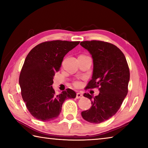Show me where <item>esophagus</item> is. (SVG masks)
<instances>
[{
  "label": "esophagus",
  "mask_w": 148,
  "mask_h": 148,
  "mask_svg": "<svg viewBox=\"0 0 148 148\" xmlns=\"http://www.w3.org/2000/svg\"><path fill=\"white\" fill-rule=\"evenodd\" d=\"M82 97H83V95H82L81 92H77V94H76V99H81V98H82Z\"/></svg>",
  "instance_id": "obj_1"
}]
</instances>
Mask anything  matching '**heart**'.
Returning <instances> with one entry per match:
<instances>
[{"label": "heart", "instance_id": "heart-1", "mask_svg": "<svg viewBox=\"0 0 148 148\" xmlns=\"http://www.w3.org/2000/svg\"><path fill=\"white\" fill-rule=\"evenodd\" d=\"M74 85L76 87H79L80 85H81V83H80L79 82H75L74 83Z\"/></svg>", "mask_w": 148, "mask_h": 148}]
</instances>
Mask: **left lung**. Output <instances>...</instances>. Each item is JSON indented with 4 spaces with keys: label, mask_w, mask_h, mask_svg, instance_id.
<instances>
[{
    "label": "left lung",
    "mask_w": 148,
    "mask_h": 148,
    "mask_svg": "<svg viewBox=\"0 0 148 148\" xmlns=\"http://www.w3.org/2000/svg\"><path fill=\"white\" fill-rule=\"evenodd\" d=\"M80 45L86 49L93 60L92 79L86 89L99 87V94L93 97L84 93L91 101L89 110L82 116L91 123H101L117 113L128 92L130 72L124 54L118 47L99 40L84 41Z\"/></svg>",
    "instance_id": "1"
}]
</instances>
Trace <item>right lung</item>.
<instances>
[{
	"mask_svg": "<svg viewBox=\"0 0 148 148\" xmlns=\"http://www.w3.org/2000/svg\"><path fill=\"white\" fill-rule=\"evenodd\" d=\"M79 42L53 40L42 42L32 48L25 60L19 75L21 96L30 113L42 121L58 117L62 105L76 98L71 89L56 95L52 87L55 73L59 71L64 57Z\"/></svg>",
	"mask_w": 148,
	"mask_h": 148,
	"instance_id": "add662e5",
	"label": "right lung"
}]
</instances>
